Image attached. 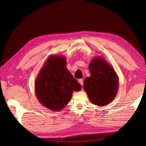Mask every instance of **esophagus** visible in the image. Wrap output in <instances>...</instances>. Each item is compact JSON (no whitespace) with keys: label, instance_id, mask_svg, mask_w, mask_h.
Wrapping results in <instances>:
<instances>
[{"label":"esophagus","instance_id":"34e87169","mask_svg":"<svg viewBox=\"0 0 146 146\" xmlns=\"http://www.w3.org/2000/svg\"><path fill=\"white\" fill-rule=\"evenodd\" d=\"M78 82L80 84L81 86H83V80H82V79H78Z\"/></svg>","mask_w":146,"mask_h":146}]
</instances>
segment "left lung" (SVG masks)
Instances as JSON below:
<instances>
[{
	"label": "left lung",
	"mask_w": 146,
	"mask_h": 146,
	"mask_svg": "<svg viewBox=\"0 0 146 146\" xmlns=\"http://www.w3.org/2000/svg\"><path fill=\"white\" fill-rule=\"evenodd\" d=\"M91 75L86 77L84 90L93 104L105 106L112 102L118 91V77L102 56H95L89 64Z\"/></svg>",
	"instance_id": "obj_1"
}]
</instances>
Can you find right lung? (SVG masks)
<instances>
[{"instance_id":"right-lung-1","label":"right lung","mask_w":146,"mask_h":146,"mask_svg":"<svg viewBox=\"0 0 146 146\" xmlns=\"http://www.w3.org/2000/svg\"><path fill=\"white\" fill-rule=\"evenodd\" d=\"M82 86L66 68L65 56L51 55L39 71L35 84L36 98L49 110L60 111L70 102L74 91Z\"/></svg>"}]
</instances>
